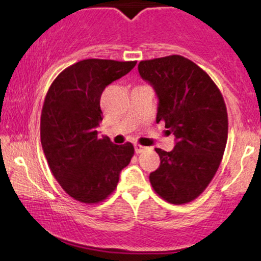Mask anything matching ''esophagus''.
I'll return each instance as SVG.
<instances>
[{
    "label": "esophagus",
    "instance_id": "1",
    "mask_svg": "<svg viewBox=\"0 0 261 261\" xmlns=\"http://www.w3.org/2000/svg\"><path fill=\"white\" fill-rule=\"evenodd\" d=\"M146 149H148V147L141 146V144H135V152H136V154H140V153L144 152Z\"/></svg>",
    "mask_w": 261,
    "mask_h": 261
}]
</instances>
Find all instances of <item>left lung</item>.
<instances>
[{
  "label": "left lung",
  "instance_id": "8db88e82",
  "mask_svg": "<svg viewBox=\"0 0 261 261\" xmlns=\"http://www.w3.org/2000/svg\"><path fill=\"white\" fill-rule=\"evenodd\" d=\"M141 77L154 87L156 122L164 121L176 140L175 148H155L161 165L150 172L153 190L171 204L190 203L215 176L227 142L224 97L212 77L182 56L142 61Z\"/></svg>",
  "mask_w": 261,
  "mask_h": 261
}]
</instances>
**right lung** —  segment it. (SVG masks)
I'll return each mask as SVG.
<instances>
[{
	"mask_svg": "<svg viewBox=\"0 0 261 261\" xmlns=\"http://www.w3.org/2000/svg\"><path fill=\"white\" fill-rule=\"evenodd\" d=\"M136 61L84 59L70 65L49 86L41 112V144L53 176L71 198L96 204L114 192L119 174L134 155L130 142L99 139L100 95Z\"/></svg>",
	"mask_w": 261,
	"mask_h": 261,
	"instance_id": "obj_1",
	"label": "right lung"
}]
</instances>
